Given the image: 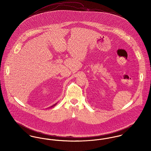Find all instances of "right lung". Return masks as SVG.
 <instances>
[{"instance_id":"right-lung-1","label":"right lung","mask_w":151,"mask_h":151,"mask_svg":"<svg viewBox=\"0 0 151 151\" xmlns=\"http://www.w3.org/2000/svg\"><path fill=\"white\" fill-rule=\"evenodd\" d=\"M57 104H54V105H52V106H51V107H52V106H55V105H57Z\"/></svg>"}]
</instances>
